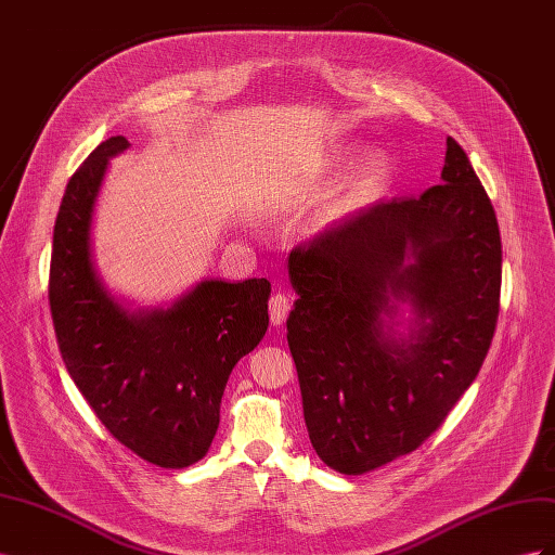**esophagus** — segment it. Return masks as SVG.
Wrapping results in <instances>:
<instances>
[{"instance_id":"esophagus-1","label":"esophagus","mask_w":555,"mask_h":555,"mask_svg":"<svg viewBox=\"0 0 555 555\" xmlns=\"http://www.w3.org/2000/svg\"><path fill=\"white\" fill-rule=\"evenodd\" d=\"M289 310H292V298L284 292H275L271 296V300H268V317H271L273 326L284 324V319H287Z\"/></svg>"}]
</instances>
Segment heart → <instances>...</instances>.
<instances>
[{
    "mask_svg": "<svg viewBox=\"0 0 555 555\" xmlns=\"http://www.w3.org/2000/svg\"><path fill=\"white\" fill-rule=\"evenodd\" d=\"M379 176H382V166H373V171H371V182H375Z\"/></svg>",
    "mask_w": 555,
    "mask_h": 555,
    "instance_id": "heart-1",
    "label": "heart"
}]
</instances>
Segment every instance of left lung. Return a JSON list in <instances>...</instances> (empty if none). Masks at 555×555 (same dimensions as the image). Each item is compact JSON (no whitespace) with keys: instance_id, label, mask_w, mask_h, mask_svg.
Instances as JSON below:
<instances>
[{"instance_id":"1","label":"left lung","mask_w":555,"mask_h":555,"mask_svg":"<svg viewBox=\"0 0 555 555\" xmlns=\"http://www.w3.org/2000/svg\"><path fill=\"white\" fill-rule=\"evenodd\" d=\"M287 319L310 442L363 475L422 447L475 382L500 312L502 243L491 198L447 139L442 184L391 198L298 245ZM396 299L417 314L396 339Z\"/></svg>"}]
</instances>
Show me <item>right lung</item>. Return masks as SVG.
Here are the masks:
<instances>
[{
  "label": "right lung",
  "mask_w": 555,
  "mask_h": 555,
  "mask_svg": "<svg viewBox=\"0 0 555 555\" xmlns=\"http://www.w3.org/2000/svg\"><path fill=\"white\" fill-rule=\"evenodd\" d=\"M125 137L96 145L72 176L53 231L48 300L62 361L113 438L159 467L206 456L229 375L268 328L271 282L206 280L169 310L129 314L99 282L92 210Z\"/></svg>",
  "instance_id": "right-lung-1"
}]
</instances>
